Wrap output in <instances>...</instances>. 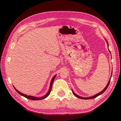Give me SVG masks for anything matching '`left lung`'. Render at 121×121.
<instances>
[{
    "label": "left lung",
    "mask_w": 121,
    "mask_h": 121,
    "mask_svg": "<svg viewBox=\"0 0 121 121\" xmlns=\"http://www.w3.org/2000/svg\"><path fill=\"white\" fill-rule=\"evenodd\" d=\"M107 43H108V42H107ZM111 76H112V74H111V78H110V79H109V82H108V84L107 85L106 87H105V88H104L103 90H102V91L101 92H99L98 94H96V95H94V96H91V97H88V98H84V97H80V96H78V95H77L75 93V92H74L72 90V92H73V95H74V96H76V97L79 98H81V99H93V98H96V97H98V96H99V95H101L102 94H103L104 92L105 91H106V89H107V88H108V86H109V84H110V79H111Z\"/></svg>",
    "instance_id": "1"
}]
</instances>
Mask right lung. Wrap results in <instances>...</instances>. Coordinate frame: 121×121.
<instances>
[{"label":"right lung","mask_w":121,"mask_h":121,"mask_svg":"<svg viewBox=\"0 0 121 121\" xmlns=\"http://www.w3.org/2000/svg\"><path fill=\"white\" fill-rule=\"evenodd\" d=\"M56 75H55V76H54L53 77V78H52V79H51V82H50V87H49V89L48 92L44 96H43V97H41V98L35 97H33V96H27V95H25V94H23V93H21V92H20V91H18L16 89V88H15L14 86H13V87H14V88L15 89V91H16L20 95H21V96H23V97H25V98H27V99H30V100H42V99L46 98L48 96V95L50 94V91H51V88H52V85L54 79H55V78H56Z\"/></svg>","instance_id":"obj_1"}]
</instances>
